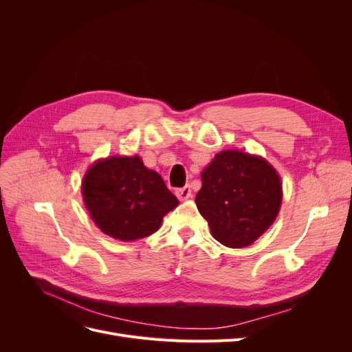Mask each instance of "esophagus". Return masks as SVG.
I'll use <instances>...</instances> for the list:
<instances>
[{
	"mask_svg": "<svg viewBox=\"0 0 352 352\" xmlns=\"http://www.w3.org/2000/svg\"><path fill=\"white\" fill-rule=\"evenodd\" d=\"M190 195H192V190H190V186L189 185H186V186H184V188H179V189H176V197L179 198V199H188V198H190Z\"/></svg>",
	"mask_w": 352,
	"mask_h": 352,
	"instance_id": "esophagus-1",
	"label": "esophagus"
}]
</instances>
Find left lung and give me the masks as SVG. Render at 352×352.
<instances>
[{"instance_id":"1","label":"left lung","mask_w":352,"mask_h":352,"mask_svg":"<svg viewBox=\"0 0 352 352\" xmlns=\"http://www.w3.org/2000/svg\"><path fill=\"white\" fill-rule=\"evenodd\" d=\"M201 179L198 211L208 221L212 238L225 247H248L279 214L280 177L263 157L221 151L202 170Z\"/></svg>"}]
</instances>
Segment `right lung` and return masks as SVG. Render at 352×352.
I'll list each match as a JSON object with an SVG mask.
<instances>
[{"label": "right lung", "instance_id": "add662e5", "mask_svg": "<svg viewBox=\"0 0 352 352\" xmlns=\"http://www.w3.org/2000/svg\"><path fill=\"white\" fill-rule=\"evenodd\" d=\"M82 194L95 225L124 242L153 235L179 204L163 177L138 155L98 160L83 177Z\"/></svg>", "mask_w": 352, "mask_h": 352}]
</instances>
